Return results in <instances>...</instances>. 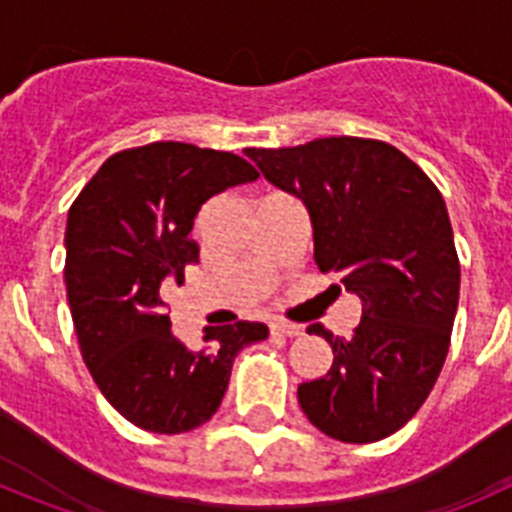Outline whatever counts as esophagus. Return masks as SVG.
Segmentation results:
<instances>
[{"mask_svg":"<svg viewBox=\"0 0 512 512\" xmlns=\"http://www.w3.org/2000/svg\"><path fill=\"white\" fill-rule=\"evenodd\" d=\"M271 333H274V336L297 338V336H302V328L295 323H271Z\"/></svg>","mask_w":512,"mask_h":512,"instance_id":"esophagus-1","label":"esophagus"}]
</instances>
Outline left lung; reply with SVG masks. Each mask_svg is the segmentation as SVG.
Listing matches in <instances>:
<instances>
[{
	"mask_svg": "<svg viewBox=\"0 0 512 512\" xmlns=\"http://www.w3.org/2000/svg\"><path fill=\"white\" fill-rule=\"evenodd\" d=\"M246 156L305 202L315 264L361 300L351 338L320 323L307 328L330 343L333 364L297 387L302 413L343 443L392 436L431 395L459 307L461 266L441 192L415 161L374 138H315Z\"/></svg>",
	"mask_w": 512,
	"mask_h": 512,
	"instance_id": "8db88e82",
	"label": "left lung"
}]
</instances>
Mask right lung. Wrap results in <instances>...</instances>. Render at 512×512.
<instances>
[{
	"instance_id": "add662e5",
	"label": "right lung",
	"mask_w": 512,
	"mask_h": 512,
	"mask_svg": "<svg viewBox=\"0 0 512 512\" xmlns=\"http://www.w3.org/2000/svg\"><path fill=\"white\" fill-rule=\"evenodd\" d=\"M259 179L246 158L158 140L99 166L66 223V295L99 392L151 433H187L217 413L238 351L264 323L205 328L200 351L171 336L164 295L200 261L189 238L210 197Z\"/></svg>"
}]
</instances>
